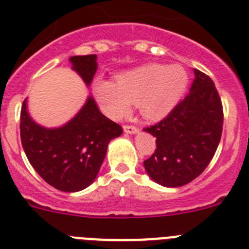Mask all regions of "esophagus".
I'll use <instances>...</instances> for the list:
<instances>
[{
    "label": "esophagus",
    "instance_id": "esophagus-1",
    "mask_svg": "<svg viewBox=\"0 0 249 249\" xmlns=\"http://www.w3.org/2000/svg\"><path fill=\"white\" fill-rule=\"evenodd\" d=\"M123 129H124L126 133H137L138 132V128L136 126H133V124H126V126L123 127Z\"/></svg>",
    "mask_w": 249,
    "mask_h": 249
}]
</instances>
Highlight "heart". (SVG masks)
I'll list each match as a JSON object with an SVG mask.
<instances>
[{
  "label": "heart",
  "instance_id": "heart-1",
  "mask_svg": "<svg viewBox=\"0 0 249 249\" xmlns=\"http://www.w3.org/2000/svg\"><path fill=\"white\" fill-rule=\"evenodd\" d=\"M187 85V73L181 66L146 65L121 74L117 83L97 80L94 97L103 111L114 120L131 113L132 105L140 107L142 116L160 120L175 107Z\"/></svg>",
  "mask_w": 249,
  "mask_h": 249
}]
</instances>
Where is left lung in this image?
Here are the masks:
<instances>
[{
    "instance_id": "8db88e82",
    "label": "left lung",
    "mask_w": 249,
    "mask_h": 249,
    "mask_svg": "<svg viewBox=\"0 0 249 249\" xmlns=\"http://www.w3.org/2000/svg\"><path fill=\"white\" fill-rule=\"evenodd\" d=\"M223 128V107L214 83L195 70L190 92L163 120L144 128L156 137L153 155L143 162L149 177L164 187L192 182L210 164Z\"/></svg>"
}]
</instances>
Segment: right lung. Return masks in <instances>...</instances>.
<instances>
[{"instance_id": "1", "label": "right lung", "mask_w": 249, "mask_h": 249, "mask_svg": "<svg viewBox=\"0 0 249 249\" xmlns=\"http://www.w3.org/2000/svg\"><path fill=\"white\" fill-rule=\"evenodd\" d=\"M97 56H73L70 61L89 85L97 71ZM22 147L30 163L50 186L63 192L89 187L97 176L109 141L122 133V127L101 113L89 97L67 124L48 129L31 120L23 101L21 108Z\"/></svg>"}]
</instances>
